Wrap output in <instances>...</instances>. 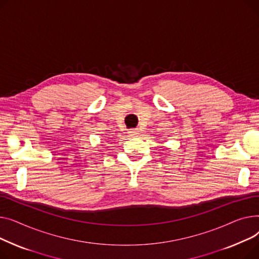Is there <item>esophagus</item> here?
<instances>
[{
	"label": "esophagus",
	"mask_w": 259,
	"mask_h": 259,
	"mask_svg": "<svg viewBox=\"0 0 259 259\" xmlns=\"http://www.w3.org/2000/svg\"><path fill=\"white\" fill-rule=\"evenodd\" d=\"M128 134L131 135V136H138V134H139V130H137V128H134V130H131L130 132H128Z\"/></svg>",
	"instance_id": "obj_1"
}]
</instances>
